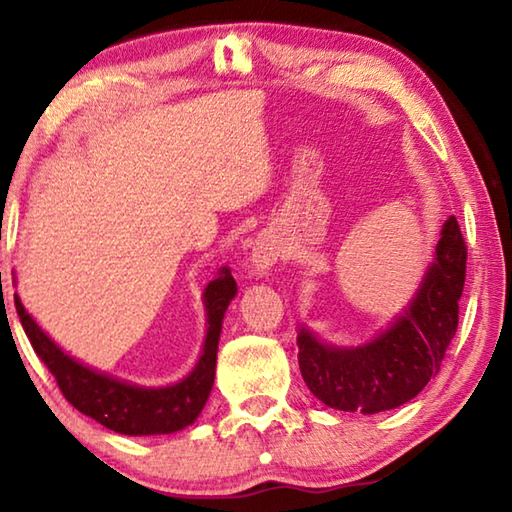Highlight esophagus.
<instances>
[{"label": "esophagus", "instance_id": "34e87169", "mask_svg": "<svg viewBox=\"0 0 512 512\" xmlns=\"http://www.w3.org/2000/svg\"><path fill=\"white\" fill-rule=\"evenodd\" d=\"M277 259H280V246L275 244L271 237H257L253 250H250V264H253L255 273L264 275L271 271V266L277 264Z\"/></svg>", "mask_w": 512, "mask_h": 512}]
</instances>
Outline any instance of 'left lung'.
<instances>
[{
    "mask_svg": "<svg viewBox=\"0 0 512 512\" xmlns=\"http://www.w3.org/2000/svg\"><path fill=\"white\" fill-rule=\"evenodd\" d=\"M465 262L461 228L456 216H449L411 305L375 339L336 348L300 327L298 363L309 391L332 409L366 415L413 400L438 375L456 334Z\"/></svg>",
    "mask_w": 512,
    "mask_h": 512,
    "instance_id": "left-lung-1",
    "label": "left lung"
}]
</instances>
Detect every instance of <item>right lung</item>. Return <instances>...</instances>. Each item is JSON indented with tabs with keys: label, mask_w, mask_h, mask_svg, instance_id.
<instances>
[{
	"label": "right lung",
	"mask_w": 512,
	"mask_h": 512,
	"mask_svg": "<svg viewBox=\"0 0 512 512\" xmlns=\"http://www.w3.org/2000/svg\"><path fill=\"white\" fill-rule=\"evenodd\" d=\"M237 296V282L230 268H221L219 275L207 284L203 293V305L207 311V334L203 352L194 370L178 384L144 388L128 384L99 372L58 348V345L42 332V327L24 309L22 300L15 293V309L20 323L27 332L33 350L40 361L56 377L60 393L65 400L90 415L103 427L124 436H155V433H173L192 424L201 415L207 397L212 393L216 350L223 327V316L230 300Z\"/></svg>",
	"instance_id": "obj_1"
}]
</instances>
